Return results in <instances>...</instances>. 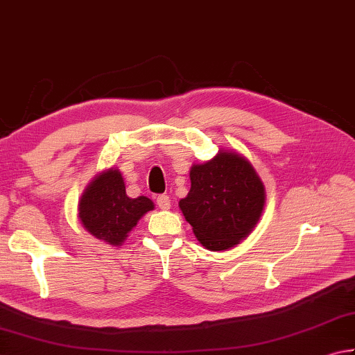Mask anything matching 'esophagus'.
<instances>
[{"label": "esophagus", "instance_id": "esophagus-1", "mask_svg": "<svg viewBox=\"0 0 355 355\" xmlns=\"http://www.w3.org/2000/svg\"><path fill=\"white\" fill-rule=\"evenodd\" d=\"M157 205L159 206V209H169L171 208V198L169 196H158L157 197Z\"/></svg>", "mask_w": 355, "mask_h": 355}]
</instances>
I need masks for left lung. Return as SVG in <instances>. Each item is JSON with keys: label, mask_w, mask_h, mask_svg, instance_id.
Instances as JSON below:
<instances>
[{"label": "left lung", "mask_w": 355, "mask_h": 355, "mask_svg": "<svg viewBox=\"0 0 355 355\" xmlns=\"http://www.w3.org/2000/svg\"><path fill=\"white\" fill-rule=\"evenodd\" d=\"M189 177L191 189L178 206L206 250H230L253 233L266 188L242 153L220 149L214 158L192 164Z\"/></svg>", "instance_id": "obj_1"}]
</instances>
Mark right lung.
Segmentation results:
<instances>
[{
  "mask_svg": "<svg viewBox=\"0 0 355 355\" xmlns=\"http://www.w3.org/2000/svg\"><path fill=\"white\" fill-rule=\"evenodd\" d=\"M155 208L149 197L125 194L124 178L116 167L99 172L79 198V220L89 234L112 247H121L139 218Z\"/></svg>",
  "mask_w": 355,
  "mask_h": 355,
  "instance_id": "1",
  "label": "right lung"
}]
</instances>
